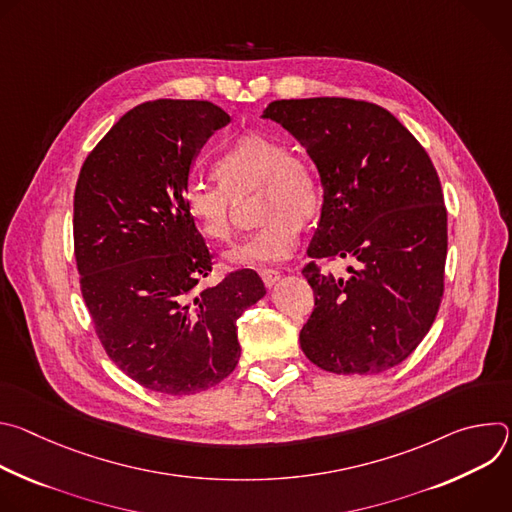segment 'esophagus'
<instances>
[{
  "label": "esophagus",
  "instance_id": "34e87169",
  "mask_svg": "<svg viewBox=\"0 0 512 512\" xmlns=\"http://www.w3.org/2000/svg\"><path fill=\"white\" fill-rule=\"evenodd\" d=\"M259 275H261V279H263V283H265L267 287L275 285V283L279 281V277H281V273L275 271V269H261Z\"/></svg>",
  "mask_w": 512,
  "mask_h": 512
}]
</instances>
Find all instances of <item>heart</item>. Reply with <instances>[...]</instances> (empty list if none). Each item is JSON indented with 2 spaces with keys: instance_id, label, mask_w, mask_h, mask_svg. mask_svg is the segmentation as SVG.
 Returning a JSON list of instances; mask_svg holds the SVG:
<instances>
[{
  "instance_id": "obj_1",
  "label": "heart",
  "mask_w": 512,
  "mask_h": 512,
  "mask_svg": "<svg viewBox=\"0 0 512 512\" xmlns=\"http://www.w3.org/2000/svg\"><path fill=\"white\" fill-rule=\"evenodd\" d=\"M214 172L221 183L192 178L184 192L186 210L198 231L210 241H231L237 200L259 190L257 214L265 225L229 249L225 259L237 267L289 259L298 247L300 227L314 221L322 208L316 168L291 156L287 143L249 133L218 154Z\"/></svg>"
}]
</instances>
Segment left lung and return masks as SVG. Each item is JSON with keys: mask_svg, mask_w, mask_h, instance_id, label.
Segmentation results:
<instances>
[{"mask_svg": "<svg viewBox=\"0 0 512 512\" xmlns=\"http://www.w3.org/2000/svg\"><path fill=\"white\" fill-rule=\"evenodd\" d=\"M294 135L318 168L320 223L304 277L314 312L304 354L336 375L401 364L429 332L444 296L448 212L419 141L387 109L342 97L273 101L261 115ZM352 258L344 278L316 260Z\"/></svg>", "mask_w": 512, "mask_h": 512, "instance_id": "1", "label": "left lung"}]
</instances>
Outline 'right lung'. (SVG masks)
<instances>
[{
    "mask_svg": "<svg viewBox=\"0 0 512 512\" xmlns=\"http://www.w3.org/2000/svg\"><path fill=\"white\" fill-rule=\"evenodd\" d=\"M231 123L208 101L160 99L125 113L85 160L75 257L97 336L141 387L194 395L239 362L237 320L265 296L253 269L200 287L212 269L184 192L206 139Z\"/></svg>",
    "mask_w": 512,
    "mask_h": 512,
    "instance_id": "1",
    "label": "right lung"
}]
</instances>
